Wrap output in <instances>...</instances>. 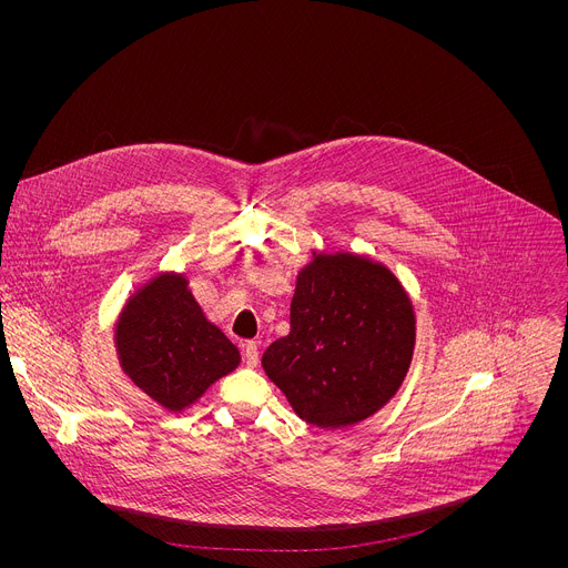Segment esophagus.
I'll return each instance as SVG.
<instances>
[{
    "label": "esophagus",
    "instance_id": "34e87169",
    "mask_svg": "<svg viewBox=\"0 0 568 568\" xmlns=\"http://www.w3.org/2000/svg\"><path fill=\"white\" fill-rule=\"evenodd\" d=\"M245 364L250 368H256L258 366V344L256 342H247L245 344Z\"/></svg>",
    "mask_w": 568,
    "mask_h": 568
}]
</instances>
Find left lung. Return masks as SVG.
I'll list each match as a JSON object with an SVG mask.
<instances>
[{
    "label": "left lung",
    "mask_w": 568,
    "mask_h": 568,
    "mask_svg": "<svg viewBox=\"0 0 568 568\" xmlns=\"http://www.w3.org/2000/svg\"><path fill=\"white\" fill-rule=\"evenodd\" d=\"M416 314L395 274L357 254H312L298 272L290 335L263 355L296 416L321 429L366 420L412 366Z\"/></svg>",
    "instance_id": "left-lung-1"
}]
</instances>
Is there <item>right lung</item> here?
I'll return each instance as SVG.
<instances>
[{
	"mask_svg": "<svg viewBox=\"0 0 568 568\" xmlns=\"http://www.w3.org/2000/svg\"><path fill=\"white\" fill-rule=\"evenodd\" d=\"M123 373L169 412H184L240 364L237 348L204 316L184 274L150 278L114 328Z\"/></svg>",
	"mask_w": 568,
	"mask_h": 568,
	"instance_id": "obj_1",
	"label": "right lung"
}]
</instances>
